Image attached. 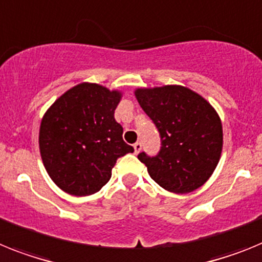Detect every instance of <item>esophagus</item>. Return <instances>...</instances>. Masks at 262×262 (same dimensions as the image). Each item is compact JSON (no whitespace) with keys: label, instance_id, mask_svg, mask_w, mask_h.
<instances>
[{"label":"esophagus","instance_id":"1","mask_svg":"<svg viewBox=\"0 0 262 262\" xmlns=\"http://www.w3.org/2000/svg\"><path fill=\"white\" fill-rule=\"evenodd\" d=\"M133 147H134V153L137 154L140 153L141 149H142V144H141V142H136V144L133 145Z\"/></svg>","mask_w":262,"mask_h":262}]
</instances>
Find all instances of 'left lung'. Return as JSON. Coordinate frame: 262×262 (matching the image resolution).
<instances>
[{"mask_svg": "<svg viewBox=\"0 0 262 262\" xmlns=\"http://www.w3.org/2000/svg\"><path fill=\"white\" fill-rule=\"evenodd\" d=\"M134 93L161 136L157 156L138 154L151 179L175 194L203 186L219 163L223 147L222 121L215 109L182 85L138 88Z\"/></svg>", "mask_w": 262, "mask_h": 262, "instance_id": "left-lung-1", "label": "left lung"}]
</instances>
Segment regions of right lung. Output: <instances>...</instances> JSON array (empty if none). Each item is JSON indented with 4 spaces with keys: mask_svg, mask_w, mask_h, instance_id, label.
Returning <instances> with one entry per match:
<instances>
[{
    "mask_svg": "<svg viewBox=\"0 0 262 262\" xmlns=\"http://www.w3.org/2000/svg\"><path fill=\"white\" fill-rule=\"evenodd\" d=\"M118 91L92 83L68 90L49 108L40 122L43 165L59 188L75 196L101 190L120 157L133 153L115 120Z\"/></svg>",
    "mask_w": 262,
    "mask_h": 262,
    "instance_id": "obj_1",
    "label": "right lung"
}]
</instances>
